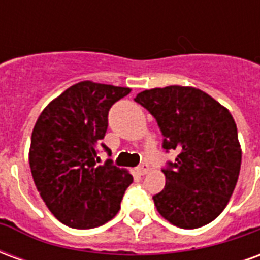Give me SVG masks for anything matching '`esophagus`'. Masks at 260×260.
<instances>
[{
    "label": "esophagus",
    "instance_id": "34e87169",
    "mask_svg": "<svg viewBox=\"0 0 260 260\" xmlns=\"http://www.w3.org/2000/svg\"><path fill=\"white\" fill-rule=\"evenodd\" d=\"M149 171V167H147V164H141L139 167H136V173L139 175H145Z\"/></svg>",
    "mask_w": 260,
    "mask_h": 260
}]
</instances>
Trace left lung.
<instances>
[{
	"mask_svg": "<svg viewBox=\"0 0 260 260\" xmlns=\"http://www.w3.org/2000/svg\"><path fill=\"white\" fill-rule=\"evenodd\" d=\"M152 114L163 135L166 186L153 196L158 213L180 229L209 224L223 212L241 169V146L233 115L205 91L167 86L135 97Z\"/></svg>",
	"mask_w": 260,
	"mask_h": 260,
	"instance_id": "obj_1",
	"label": "left lung"
}]
</instances>
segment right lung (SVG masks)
Here are the masks:
<instances>
[{"label": "right lung", "instance_id": "right-lung-1", "mask_svg": "<svg viewBox=\"0 0 260 260\" xmlns=\"http://www.w3.org/2000/svg\"><path fill=\"white\" fill-rule=\"evenodd\" d=\"M129 87L85 80L43 110L31 132L29 164L37 191L61 223L94 229L118 213L132 175L108 158L99 166V149L110 156L102 139L108 111Z\"/></svg>", "mask_w": 260, "mask_h": 260}]
</instances>
